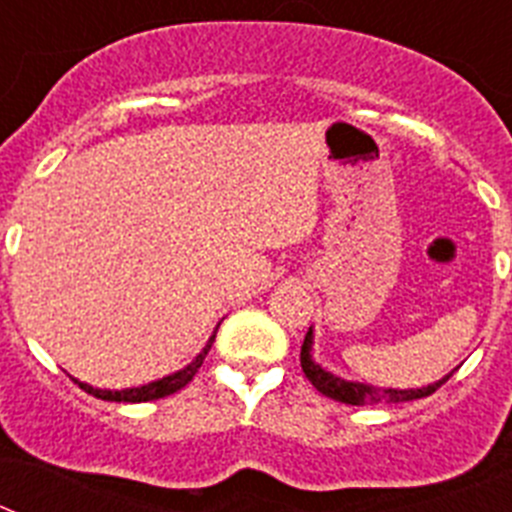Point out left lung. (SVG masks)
<instances>
[{
	"mask_svg": "<svg viewBox=\"0 0 512 512\" xmlns=\"http://www.w3.org/2000/svg\"><path fill=\"white\" fill-rule=\"evenodd\" d=\"M300 364L302 372H305V377L310 379L315 390L323 392L330 400L346 402V405H377V402L420 400V397L433 395V392L454 374H446V377L438 379L436 384H428V387H420V390H392V387H374V384L364 382H348V379L336 377V374H330L328 369H323L320 364H315V359H312V328L307 330L305 343H302Z\"/></svg>",
	"mask_w": 512,
	"mask_h": 512,
	"instance_id": "obj_1",
	"label": "left lung"
}]
</instances>
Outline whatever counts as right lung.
Listing matches in <instances>:
<instances>
[{
    "mask_svg": "<svg viewBox=\"0 0 512 512\" xmlns=\"http://www.w3.org/2000/svg\"><path fill=\"white\" fill-rule=\"evenodd\" d=\"M217 328H220V325H217ZM217 328H215V333L210 336V341H207V346L202 348L192 364H187L184 369H179V372L169 374V377L143 384V387H128V390H97V387L79 382V379H74V382H79V387L84 392H89V395L99 397V400H107V402H148V400H158V397L174 395V392H179L182 387H187V384L194 379L197 369H200L202 361H205L207 351L212 348V341H215V336H217Z\"/></svg>",
    "mask_w": 512,
    "mask_h": 512,
    "instance_id": "obj_1",
    "label": "right lung"
}]
</instances>
